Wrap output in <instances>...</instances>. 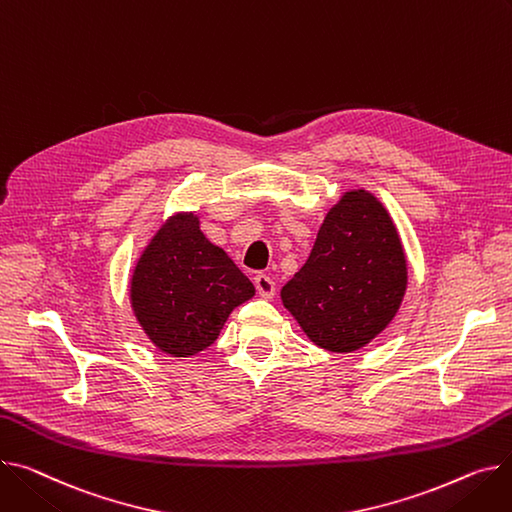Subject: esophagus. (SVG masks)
Listing matches in <instances>:
<instances>
[{
  "instance_id": "esophagus-1",
  "label": "esophagus",
  "mask_w": 512,
  "mask_h": 512,
  "mask_svg": "<svg viewBox=\"0 0 512 512\" xmlns=\"http://www.w3.org/2000/svg\"><path fill=\"white\" fill-rule=\"evenodd\" d=\"M255 288L259 292V296H263V298H274V294H276V282L271 280L267 274L255 276Z\"/></svg>"
}]
</instances>
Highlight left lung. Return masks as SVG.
<instances>
[{
  "label": "left lung",
  "mask_w": 512,
  "mask_h": 512,
  "mask_svg": "<svg viewBox=\"0 0 512 512\" xmlns=\"http://www.w3.org/2000/svg\"><path fill=\"white\" fill-rule=\"evenodd\" d=\"M405 284V255L387 210L370 193L350 191L327 214L282 300L317 346L354 352L389 325Z\"/></svg>",
  "instance_id": "left-lung-1"
}]
</instances>
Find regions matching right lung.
Segmentation results:
<instances>
[{
  "instance_id": "obj_1",
  "label": "right lung",
  "mask_w": 512,
  "mask_h": 512,
  "mask_svg": "<svg viewBox=\"0 0 512 512\" xmlns=\"http://www.w3.org/2000/svg\"><path fill=\"white\" fill-rule=\"evenodd\" d=\"M253 294L251 280L201 234L193 214L154 236L131 280L135 317L154 346L177 358L212 346L234 306Z\"/></svg>"
}]
</instances>
